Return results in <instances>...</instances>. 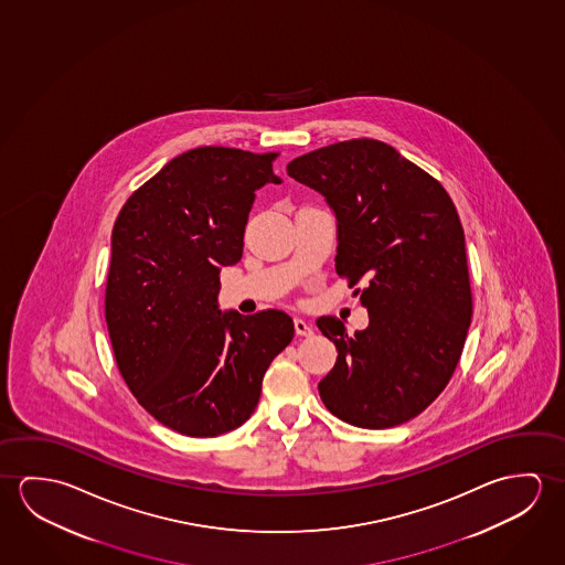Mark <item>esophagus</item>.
<instances>
[{
  "label": "esophagus",
  "mask_w": 565,
  "mask_h": 565,
  "mask_svg": "<svg viewBox=\"0 0 565 565\" xmlns=\"http://www.w3.org/2000/svg\"><path fill=\"white\" fill-rule=\"evenodd\" d=\"M295 332L298 335H312L313 330L310 323L302 320V318H295Z\"/></svg>",
  "instance_id": "1"
}]
</instances>
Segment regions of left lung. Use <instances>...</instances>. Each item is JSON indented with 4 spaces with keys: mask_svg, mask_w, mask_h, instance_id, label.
<instances>
[{
    "mask_svg": "<svg viewBox=\"0 0 565 565\" xmlns=\"http://www.w3.org/2000/svg\"><path fill=\"white\" fill-rule=\"evenodd\" d=\"M288 177L322 194L335 215V270L369 280V326L353 335L316 320L338 350L318 385L326 408L367 430L408 422L436 401L471 323L466 235L448 192L391 145L351 139L288 162ZM355 290V295H358Z\"/></svg>",
    "mask_w": 565,
    "mask_h": 565,
    "instance_id": "left-lung-1",
    "label": "left lung"
}]
</instances>
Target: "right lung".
Returning <instances> with one entry per match:
<instances>
[{
	"instance_id": "1",
	"label": "right lung",
	"mask_w": 565,
	"mask_h": 565,
	"mask_svg": "<svg viewBox=\"0 0 565 565\" xmlns=\"http://www.w3.org/2000/svg\"><path fill=\"white\" fill-rule=\"evenodd\" d=\"M277 152L198 147L135 190L111 232L106 322L119 373L167 428L214 438L259 403L270 361L295 338L280 310H220V273L242 259L243 232Z\"/></svg>"
}]
</instances>
